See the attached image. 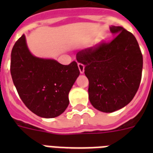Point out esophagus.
<instances>
[{
  "mask_svg": "<svg viewBox=\"0 0 153 153\" xmlns=\"http://www.w3.org/2000/svg\"><path fill=\"white\" fill-rule=\"evenodd\" d=\"M78 67H79L80 74H83L84 73V66H83V64H82V63H78Z\"/></svg>",
  "mask_w": 153,
  "mask_h": 153,
  "instance_id": "obj_1",
  "label": "esophagus"
}]
</instances>
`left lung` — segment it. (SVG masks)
<instances>
[{
    "instance_id": "8db88e82",
    "label": "left lung",
    "mask_w": 153,
    "mask_h": 153,
    "mask_svg": "<svg viewBox=\"0 0 153 153\" xmlns=\"http://www.w3.org/2000/svg\"><path fill=\"white\" fill-rule=\"evenodd\" d=\"M109 30L115 36L110 43L76 53L89 79L90 102L103 113L117 111L131 102L140 86L143 63L134 35L122 27L111 26Z\"/></svg>"
}]
</instances>
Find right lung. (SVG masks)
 Here are the masks:
<instances>
[{
	"label": "right lung",
	"mask_w": 153,
	"mask_h": 153,
	"mask_svg": "<svg viewBox=\"0 0 153 153\" xmlns=\"http://www.w3.org/2000/svg\"><path fill=\"white\" fill-rule=\"evenodd\" d=\"M10 74L27 107L38 117L54 118L68 106L69 92L79 70L75 61L63 65L53 59L33 56L22 35L12 49Z\"/></svg>",
	"instance_id": "1"
}]
</instances>
